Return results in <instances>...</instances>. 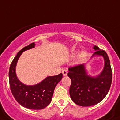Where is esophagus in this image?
Returning a JSON list of instances; mask_svg holds the SVG:
<instances>
[{
	"instance_id": "obj_1",
	"label": "esophagus",
	"mask_w": 120,
	"mask_h": 120,
	"mask_svg": "<svg viewBox=\"0 0 120 120\" xmlns=\"http://www.w3.org/2000/svg\"><path fill=\"white\" fill-rule=\"evenodd\" d=\"M67 73L68 71L67 70H62V73H63V75H64V76H66V75H67Z\"/></svg>"
}]
</instances>
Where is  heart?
I'll return each instance as SVG.
<instances>
[{"mask_svg":"<svg viewBox=\"0 0 120 120\" xmlns=\"http://www.w3.org/2000/svg\"><path fill=\"white\" fill-rule=\"evenodd\" d=\"M86 55H87V53H86V52H83L82 53V54H81V55H80V58H81V59H85V58H86Z\"/></svg>","mask_w":120,"mask_h":120,"instance_id":"1","label":"heart"}]
</instances>
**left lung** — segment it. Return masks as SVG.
Segmentation results:
<instances>
[{
    "label": "left lung",
    "instance_id": "left-lung-1",
    "mask_svg": "<svg viewBox=\"0 0 120 120\" xmlns=\"http://www.w3.org/2000/svg\"><path fill=\"white\" fill-rule=\"evenodd\" d=\"M95 55L103 56L105 67L100 75L90 77L86 73L85 65H77L68 68V76L71 81L70 95L75 103L82 106H89L98 103L106 97L111 86L112 70L110 61L105 51L94 46Z\"/></svg>",
    "mask_w": 120,
    "mask_h": 120
}]
</instances>
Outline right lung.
Here are the masks:
<instances>
[{"mask_svg": "<svg viewBox=\"0 0 120 120\" xmlns=\"http://www.w3.org/2000/svg\"><path fill=\"white\" fill-rule=\"evenodd\" d=\"M32 43L18 52L10 64L8 72L10 90L14 98L20 105L32 110H41L50 103L55 88L62 80L63 75L48 77L40 83L35 85H26L20 82L15 73V67L18 59L23 52L34 48Z\"/></svg>", "mask_w": 120, "mask_h": 120, "instance_id": "right-lung-1", "label": "right lung"}]
</instances>
